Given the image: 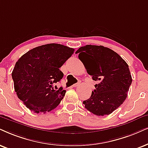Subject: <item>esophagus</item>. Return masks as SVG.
<instances>
[{
    "instance_id": "esophagus-1",
    "label": "esophagus",
    "mask_w": 148,
    "mask_h": 148,
    "mask_svg": "<svg viewBox=\"0 0 148 148\" xmlns=\"http://www.w3.org/2000/svg\"><path fill=\"white\" fill-rule=\"evenodd\" d=\"M80 82H78V83H75V84H74V85H72V87H77V86H78V85H80Z\"/></svg>"
}]
</instances>
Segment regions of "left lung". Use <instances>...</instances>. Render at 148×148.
I'll return each mask as SVG.
<instances>
[{
    "label": "left lung",
    "mask_w": 148,
    "mask_h": 148,
    "mask_svg": "<svg viewBox=\"0 0 148 148\" xmlns=\"http://www.w3.org/2000/svg\"><path fill=\"white\" fill-rule=\"evenodd\" d=\"M76 53L95 85L90 98L83 101L85 108L98 116L109 115L126 100L132 76L128 65L117 52L102 46L86 45Z\"/></svg>",
    "instance_id": "1"
}]
</instances>
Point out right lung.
Here are the masks:
<instances>
[{"instance_id": "right-lung-1", "label": "right lung", "mask_w": 148, "mask_h": 148, "mask_svg": "<svg viewBox=\"0 0 148 148\" xmlns=\"http://www.w3.org/2000/svg\"><path fill=\"white\" fill-rule=\"evenodd\" d=\"M74 49L58 44L34 48L17 61L12 76L17 96L35 113L51 111L60 104L66 92L54 85L63 74L59 68Z\"/></svg>"}]
</instances>
